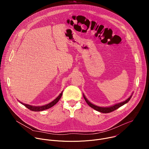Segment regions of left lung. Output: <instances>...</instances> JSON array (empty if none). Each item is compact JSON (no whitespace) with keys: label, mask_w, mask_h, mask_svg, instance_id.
<instances>
[{"label":"left lung","mask_w":149,"mask_h":149,"mask_svg":"<svg viewBox=\"0 0 149 149\" xmlns=\"http://www.w3.org/2000/svg\"><path fill=\"white\" fill-rule=\"evenodd\" d=\"M132 95L128 98L127 100H126L125 101L123 102H121V103H118V104H116L115 105H113V106H111L109 107H99L95 105V104H92L86 97H85V95L83 94V96H84V98L85 99V102L86 103L91 107V108H93L94 109L99 111V112H102V113H109L111 112H112L115 110H116V109L119 108V107H120L122 106H123L124 104H126L127 103H128L129 102V100L131 99L132 96Z\"/></svg>","instance_id":"left-lung-1"}]
</instances>
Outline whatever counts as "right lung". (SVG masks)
Returning a JSON list of instances; mask_svg holds the SVG:
<instances>
[{
	"instance_id": "1",
	"label": "right lung",
	"mask_w": 149,
	"mask_h": 149,
	"mask_svg": "<svg viewBox=\"0 0 149 149\" xmlns=\"http://www.w3.org/2000/svg\"><path fill=\"white\" fill-rule=\"evenodd\" d=\"M63 91H62V92L59 95V96L56 99H54L53 101H52V102H50V103H49L47 104H46L45 106H31V105H29V104H26L23 103H22L21 102H19V100L18 101L21 103L22 104H23V106H24L26 108H27L28 109H29L31 111H43V110L49 109V108H51L52 107L54 106L59 101V100L61 97V96L63 95Z\"/></svg>"
}]
</instances>
